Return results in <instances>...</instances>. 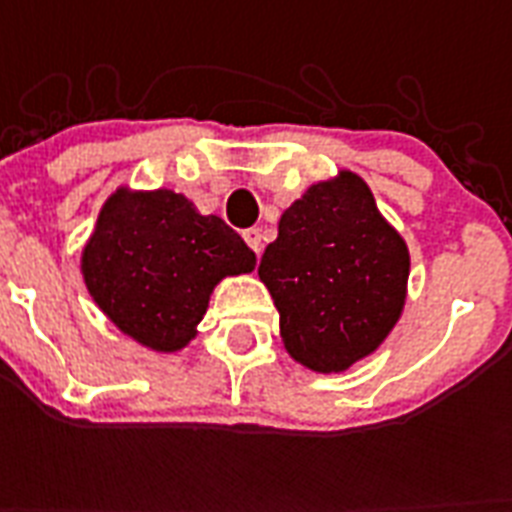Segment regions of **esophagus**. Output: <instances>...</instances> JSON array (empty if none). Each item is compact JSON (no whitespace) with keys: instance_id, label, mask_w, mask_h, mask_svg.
I'll return each mask as SVG.
<instances>
[{"instance_id":"esophagus-1","label":"esophagus","mask_w":512,"mask_h":512,"mask_svg":"<svg viewBox=\"0 0 512 512\" xmlns=\"http://www.w3.org/2000/svg\"><path fill=\"white\" fill-rule=\"evenodd\" d=\"M244 241H247L249 249H252L255 255H260V249H263V239H260V228H247V231H244Z\"/></svg>"}]
</instances>
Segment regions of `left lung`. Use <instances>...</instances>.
Instances as JSON below:
<instances>
[{"label": "left lung", "mask_w": 512, "mask_h": 512, "mask_svg": "<svg viewBox=\"0 0 512 512\" xmlns=\"http://www.w3.org/2000/svg\"><path fill=\"white\" fill-rule=\"evenodd\" d=\"M257 276L279 311L284 348L313 372H345L401 319L409 249L369 185L342 170L281 215Z\"/></svg>", "instance_id": "obj_1"}]
</instances>
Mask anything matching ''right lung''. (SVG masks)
<instances>
[{
  "mask_svg": "<svg viewBox=\"0 0 512 512\" xmlns=\"http://www.w3.org/2000/svg\"><path fill=\"white\" fill-rule=\"evenodd\" d=\"M255 271V252L217 215L170 188H116L82 252L95 305L124 335L156 353L196 337L212 289Z\"/></svg>",
  "mask_w": 512,
  "mask_h": 512,
  "instance_id": "obj_1",
  "label": "right lung"
}]
</instances>
